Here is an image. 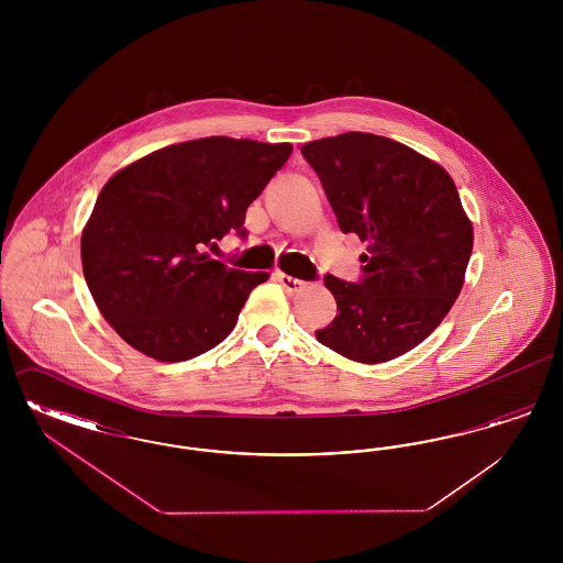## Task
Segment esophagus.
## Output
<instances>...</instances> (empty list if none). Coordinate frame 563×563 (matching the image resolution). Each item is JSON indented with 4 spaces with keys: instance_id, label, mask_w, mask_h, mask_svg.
Returning <instances> with one entry per match:
<instances>
[{
    "instance_id": "34e87169",
    "label": "esophagus",
    "mask_w": 563,
    "mask_h": 563,
    "mask_svg": "<svg viewBox=\"0 0 563 563\" xmlns=\"http://www.w3.org/2000/svg\"><path fill=\"white\" fill-rule=\"evenodd\" d=\"M276 278H278V283H280L287 291H299V289L306 285L301 278H295V276H289V274H285V272H276Z\"/></svg>"
}]
</instances>
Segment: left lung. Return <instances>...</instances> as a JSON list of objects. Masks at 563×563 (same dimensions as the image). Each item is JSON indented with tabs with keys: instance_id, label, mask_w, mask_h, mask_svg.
<instances>
[{
	"instance_id": "obj_1",
	"label": "left lung",
	"mask_w": 563,
	"mask_h": 563,
	"mask_svg": "<svg viewBox=\"0 0 563 563\" xmlns=\"http://www.w3.org/2000/svg\"><path fill=\"white\" fill-rule=\"evenodd\" d=\"M301 156L319 175L340 230L367 242L356 283L324 274L338 314L317 340L358 363L416 349L454 306L473 251V225L452 177L372 133L317 139Z\"/></svg>"
}]
</instances>
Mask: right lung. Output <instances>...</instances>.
I'll return each mask as SVG.
<instances>
[{
	"label": "right lung",
	"mask_w": 563,
	"mask_h": 563,
	"mask_svg": "<svg viewBox=\"0 0 563 563\" xmlns=\"http://www.w3.org/2000/svg\"><path fill=\"white\" fill-rule=\"evenodd\" d=\"M289 143L205 136L168 145L115 173L81 234L84 278L106 321L164 363L223 342L268 272L207 255L289 161Z\"/></svg>",
	"instance_id": "obj_1"
}]
</instances>
